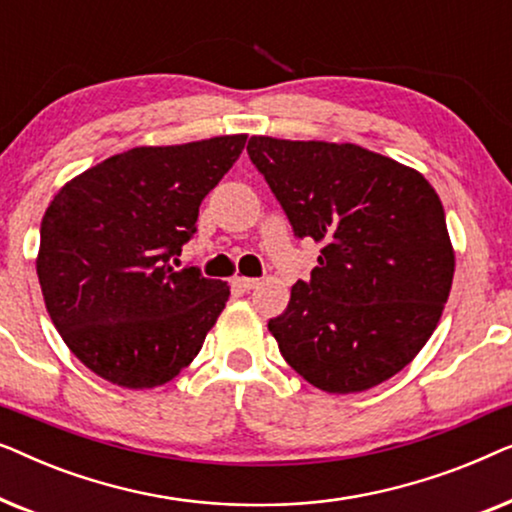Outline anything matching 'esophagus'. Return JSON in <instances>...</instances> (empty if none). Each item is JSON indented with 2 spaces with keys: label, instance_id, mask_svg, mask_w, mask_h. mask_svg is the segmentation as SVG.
<instances>
[{
  "label": "esophagus",
  "instance_id": "1",
  "mask_svg": "<svg viewBox=\"0 0 512 512\" xmlns=\"http://www.w3.org/2000/svg\"><path fill=\"white\" fill-rule=\"evenodd\" d=\"M233 284L242 291H251V289H256V286H258V279H254V277H235Z\"/></svg>",
  "mask_w": 512,
  "mask_h": 512
}]
</instances>
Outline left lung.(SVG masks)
<instances>
[{"label": "left lung", "instance_id": "8db88e82", "mask_svg": "<svg viewBox=\"0 0 512 512\" xmlns=\"http://www.w3.org/2000/svg\"><path fill=\"white\" fill-rule=\"evenodd\" d=\"M249 158L289 216L321 244L268 321L286 363L328 394L403 370L436 331L454 277L443 202L422 174L356 144L251 137Z\"/></svg>", "mask_w": 512, "mask_h": 512}]
</instances>
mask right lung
Listing matches in <instances>:
<instances>
[{"label":"right lung","mask_w":512,"mask_h":512,"mask_svg":"<svg viewBox=\"0 0 512 512\" xmlns=\"http://www.w3.org/2000/svg\"><path fill=\"white\" fill-rule=\"evenodd\" d=\"M247 135L137 146L67 181L41 221L46 310L83 366L123 389H153L191 363L230 289L174 270L200 202Z\"/></svg>","instance_id":"right-lung-1"}]
</instances>
